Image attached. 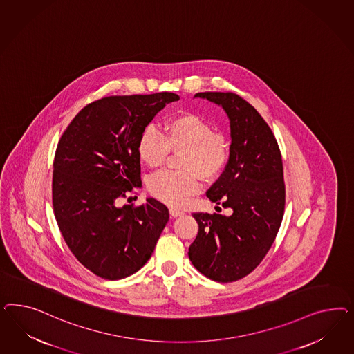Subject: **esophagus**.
<instances>
[{
    "label": "esophagus",
    "instance_id": "34e87169",
    "mask_svg": "<svg viewBox=\"0 0 354 354\" xmlns=\"http://www.w3.org/2000/svg\"><path fill=\"white\" fill-rule=\"evenodd\" d=\"M170 215H171L172 218H176V216H180L183 215L182 210H179V209H176V207H170Z\"/></svg>",
    "mask_w": 354,
    "mask_h": 354
}]
</instances>
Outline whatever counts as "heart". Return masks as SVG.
Masks as SVG:
<instances>
[{"instance_id": "heart-1", "label": "heart", "mask_w": 354, "mask_h": 354, "mask_svg": "<svg viewBox=\"0 0 354 354\" xmlns=\"http://www.w3.org/2000/svg\"><path fill=\"white\" fill-rule=\"evenodd\" d=\"M170 149L184 150L183 171H162L150 178L149 191L169 205H179L188 196L200 191V176L214 180L225 170L230 157V144L225 135L214 132L206 119L183 113L165 123V133L154 124L141 131L138 140L140 161L151 169L162 166Z\"/></svg>"}]
</instances>
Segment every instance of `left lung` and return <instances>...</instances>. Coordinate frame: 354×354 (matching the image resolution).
Listing matches in <instances>:
<instances>
[{
    "mask_svg": "<svg viewBox=\"0 0 354 354\" xmlns=\"http://www.w3.org/2000/svg\"><path fill=\"white\" fill-rule=\"evenodd\" d=\"M194 97L222 106L230 119L228 162L206 196L231 207L232 214L193 213L198 234L188 256L206 278L235 281L257 268L278 234L286 204L281 154L268 123L241 97L231 92Z\"/></svg>",
    "mask_w": 354,
    "mask_h": 354,
    "instance_id": "obj_1",
    "label": "left lung"
}]
</instances>
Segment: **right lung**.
I'll list each match as a JSON object with an SVG mask.
<instances>
[{"label": "right lung", "mask_w": 354, "mask_h": 354, "mask_svg": "<svg viewBox=\"0 0 354 354\" xmlns=\"http://www.w3.org/2000/svg\"><path fill=\"white\" fill-rule=\"evenodd\" d=\"M171 92L111 96L83 107L64 131L53 162V209L76 259L107 280L127 278L149 259L166 223L165 205L118 206L138 187L140 133Z\"/></svg>", "instance_id": "right-lung-1"}]
</instances>
